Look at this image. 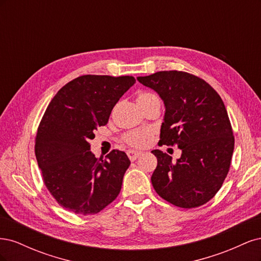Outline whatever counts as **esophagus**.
I'll return each instance as SVG.
<instances>
[{
  "instance_id": "34e87169",
  "label": "esophagus",
  "mask_w": 261,
  "mask_h": 261,
  "mask_svg": "<svg viewBox=\"0 0 261 261\" xmlns=\"http://www.w3.org/2000/svg\"><path fill=\"white\" fill-rule=\"evenodd\" d=\"M140 154H141V152L137 151V150H133L132 149V150H128V151H127V155H128V158H129L132 161H135Z\"/></svg>"
}]
</instances>
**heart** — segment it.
I'll use <instances>...</instances> for the list:
<instances>
[{"mask_svg": "<svg viewBox=\"0 0 261 261\" xmlns=\"http://www.w3.org/2000/svg\"><path fill=\"white\" fill-rule=\"evenodd\" d=\"M154 97L153 93L150 92H140L137 96V102H144L150 98ZM150 132L147 129H138V130H133L129 132L127 135L125 136V140L130 146L134 147H143L146 144V139L149 137Z\"/></svg>", "mask_w": 261, "mask_h": 261, "instance_id": "1", "label": "heart"}]
</instances>
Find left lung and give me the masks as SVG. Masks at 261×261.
Here are the masks:
<instances>
[{
    "mask_svg": "<svg viewBox=\"0 0 261 261\" xmlns=\"http://www.w3.org/2000/svg\"><path fill=\"white\" fill-rule=\"evenodd\" d=\"M163 100L162 145H177L176 161L152 150L158 165L151 176L156 194L180 208H196L213 198L230 170L234 136L225 106L201 78L178 70L137 77Z\"/></svg>",
    "mask_w": 261,
    "mask_h": 261,
    "instance_id": "obj_1",
    "label": "left lung"
}]
</instances>
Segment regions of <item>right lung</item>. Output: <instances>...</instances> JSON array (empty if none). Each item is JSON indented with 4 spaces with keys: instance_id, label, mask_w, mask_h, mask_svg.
Wrapping results in <instances>:
<instances>
[{
    "instance_id": "add662e5",
    "label": "right lung",
    "mask_w": 261,
    "mask_h": 261,
    "mask_svg": "<svg viewBox=\"0 0 261 261\" xmlns=\"http://www.w3.org/2000/svg\"><path fill=\"white\" fill-rule=\"evenodd\" d=\"M135 83L133 76H80L62 87L46 108L35 153L44 185L66 210L94 215L120 194L128 156L112 150L107 159H97L89 141Z\"/></svg>"
}]
</instances>
